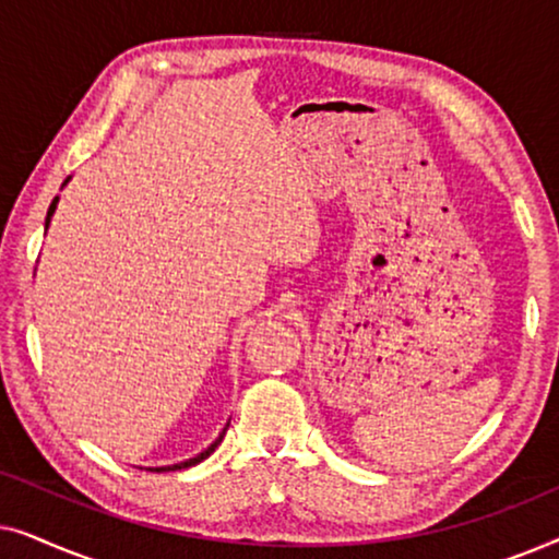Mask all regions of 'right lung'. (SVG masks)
Instances as JSON below:
<instances>
[{"label": "right lung", "mask_w": 559, "mask_h": 559, "mask_svg": "<svg viewBox=\"0 0 559 559\" xmlns=\"http://www.w3.org/2000/svg\"><path fill=\"white\" fill-rule=\"evenodd\" d=\"M66 182H68V180H66ZM66 182H63V186H66ZM56 209H58V198H52V203H50V209H48V218H45V228L50 226V218H52V213H56ZM226 430H228V425L224 427V432H221L218 438L213 440L211 445L203 450V453H198L195 457H190V461H182V463H175V465H163V468H147V471H157V473H159V471H182V468H190V465H198V463L205 461V457H209V455L213 453V450H216V448L221 445V440H224Z\"/></svg>", "instance_id": "obj_1"}]
</instances>
